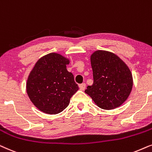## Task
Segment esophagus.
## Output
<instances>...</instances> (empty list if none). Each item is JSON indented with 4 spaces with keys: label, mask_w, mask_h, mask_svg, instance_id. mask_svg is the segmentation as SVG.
Wrapping results in <instances>:
<instances>
[{
    "label": "esophagus",
    "mask_w": 152,
    "mask_h": 152,
    "mask_svg": "<svg viewBox=\"0 0 152 152\" xmlns=\"http://www.w3.org/2000/svg\"><path fill=\"white\" fill-rule=\"evenodd\" d=\"M86 83H82L79 85V88L81 90H84L85 89H86Z\"/></svg>",
    "instance_id": "obj_1"
}]
</instances>
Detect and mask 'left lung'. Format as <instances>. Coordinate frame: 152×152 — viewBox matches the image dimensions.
<instances>
[{
	"label": "left lung",
	"mask_w": 152,
	"mask_h": 152,
	"mask_svg": "<svg viewBox=\"0 0 152 152\" xmlns=\"http://www.w3.org/2000/svg\"><path fill=\"white\" fill-rule=\"evenodd\" d=\"M90 60L94 82L85 92L104 110L120 106L132 90L130 69L118 56L106 50L93 53Z\"/></svg>",
	"instance_id": "8db88e82"
}]
</instances>
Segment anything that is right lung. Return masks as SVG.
I'll return each mask as SVG.
<instances>
[{
	"mask_svg": "<svg viewBox=\"0 0 152 152\" xmlns=\"http://www.w3.org/2000/svg\"><path fill=\"white\" fill-rule=\"evenodd\" d=\"M69 60L56 53L36 62L28 76L26 90L30 99L46 114H58L65 109L78 90L72 73L66 69Z\"/></svg>",
	"mask_w": 152,
	"mask_h": 152,
	"instance_id": "right-lung-1",
	"label": "right lung"
}]
</instances>
